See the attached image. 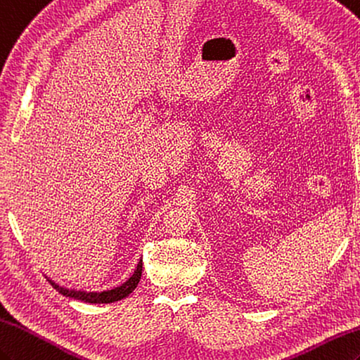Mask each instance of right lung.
I'll return each mask as SVG.
<instances>
[{"label":"right lung","instance_id":"1","mask_svg":"<svg viewBox=\"0 0 360 360\" xmlns=\"http://www.w3.org/2000/svg\"><path fill=\"white\" fill-rule=\"evenodd\" d=\"M141 269H143V262L140 260L137 269L134 271V274L127 278L124 283H122L120 286L114 290H108V291H101V292H86V291H75V290H66L63 286L57 285L55 282L51 281V285L53 286L55 290L58 292H61L66 297H72L77 300H83V302H89V303H110V302H117L122 300L124 297H127L135 288L141 278Z\"/></svg>","mask_w":360,"mask_h":360}]
</instances>
